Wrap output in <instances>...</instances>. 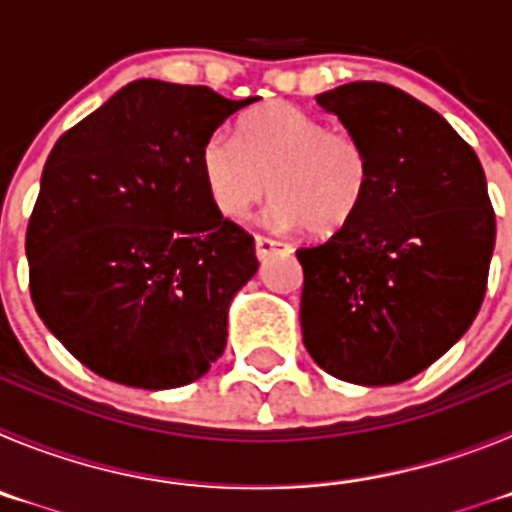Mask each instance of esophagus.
<instances>
[{
	"instance_id": "esophagus-1",
	"label": "esophagus",
	"mask_w": 512,
	"mask_h": 512,
	"mask_svg": "<svg viewBox=\"0 0 512 512\" xmlns=\"http://www.w3.org/2000/svg\"><path fill=\"white\" fill-rule=\"evenodd\" d=\"M274 251H284L289 253L292 248L287 246V243L282 241H274V238H266V235H256V256L259 259H266V256H271Z\"/></svg>"
}]
</instances>
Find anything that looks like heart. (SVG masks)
Listing matches in <instances>:
<instances>
[{
	"mask_svg": "<svg viewBox=\"0 0 512 512\" xmlns=\"http://www.w3.org/2000/svg\"><path fill=\"white\" fill-rule=\"evenodd\" d=\"M238 144L212 135L200 153L207 194L228 220H246L269 194L274 228L341 233L372 187V161L359 135L295 104H269L238 125Z\"/></svg>",
	"mask_w": 512,
	"mask_h": 512,
	"instance_id": "obj_1",
	"label": "heart"
}]
</instances>
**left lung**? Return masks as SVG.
<instances>
[{"label": "left lung", "mask_w": 512, "mask_h": 512, "mask_svg": "<svg viewBox=\"0 0 512 512\" xmlns=\"http://www.w3.org/2000/svg\"><path fill=\"white\" fill-rule=\"evenodd\" d=\"M372 161L341 233L297 248L302 341L343 382L397 384L469 330L485 300L495 210L477 153L428 104L379 81L318 94Z\"/></svg>", "instance_id": "1"}]
</instances>
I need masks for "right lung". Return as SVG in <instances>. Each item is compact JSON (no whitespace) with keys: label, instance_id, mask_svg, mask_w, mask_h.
<instances>
[{"label":"right lung","instance_id":"add662e5","mask_svg":"<svg viewBox=\"0 0 512 512\" xmlns=\"http://www.w3.org/2000/svg\"><path fill=\"white\" fill-rule=\"evenodd\" d=\"M256 97L138 79L61 135L27 223L40 320L94 374L169 390L223 354L253 235L212 207L200 153Z\"/></svg>","mask_w":512,"mask_h":512}]
</instances>
